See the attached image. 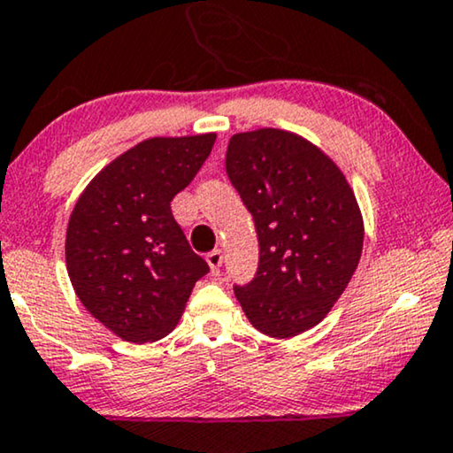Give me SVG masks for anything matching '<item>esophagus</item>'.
<instances>
[{"instance_id": "esophagus-1", "label": "esophagus", "mask_w": 453, "mask_h": 453, "mask_svg": "<svg viewBox=\"0 0 453 453\" xmlns=\"http://www.w3.org/2000/svg\"><path fill=\"white\" fill-rule=\"evenodd\" d=\"M205 260H208L211 273H218V271H220V266H222V252H220V250H211V252L205 256Z\"/></svg>"}]
</instances>
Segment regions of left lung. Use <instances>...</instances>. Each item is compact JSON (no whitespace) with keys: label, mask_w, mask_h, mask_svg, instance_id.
Instances as JSON below:
<instances>
[{"label":"left lung","mask_w":453,"mask_h":453,"mask_svg":"<svg viewBox=\"0 0 453 453\" xmlns=\"http://www.w3.org/2000/svg\"><path fill=\"white\" fill-rule=\"evenodd\" d=\"M226 174L254 218L260 260L235 296L250 323L294 338L321 323L363 250V216L340 167L294 132L260 127L228 141Z\"/></svg>","instance_id":"obj_1"}]
</instances>
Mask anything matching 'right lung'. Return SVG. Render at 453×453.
<instances>
[{"mask_svg":"<svg viewBox=\"0 0 453 453\" xmlns=\"http://www.w3.org/2000/svg\"><path fill=\"white\" fill-rule=\"evenodd\" d=\"M216 134L147 138L98 172L66 226V271L94 319L127 342H155L180 319L210 273L172 216Z\"/></svg>","mask_w":453,"mask_h":453,"instance_id":"1","label":"right lung"}]
</instances>
